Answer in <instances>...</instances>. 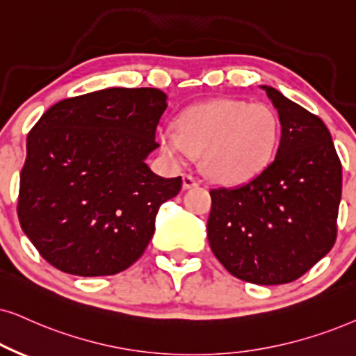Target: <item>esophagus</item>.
<instances>
[{
    "label": "esophagus",
    "instance_id": "obj_1",
    "mask_svg": "<svg viewBox=\"0 0 356 356\" xmlns=\"http://www.w3.org/2000/svg\"><path fill=\"white\" fill-rule=\"evenodd\" d=\"M182 186H184V188L197 187V186H199V181H197V179L193 177L192 174H184V177H182Z\"/></svg>",
    "mask_w": 356,
    "mask_h": 356
}]
</instances>
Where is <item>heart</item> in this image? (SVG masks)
<instances>
[{"instance_id": "obj_1", "label": "heart", "mask_w": 356, "mask_h": 356, "mask_svg": "<svg viewBox=\"0 0 356 356\" xmlns=\"http://www.w3.org/2000/svg\"><path fill=\"white\" fill-rule=\"evenodd\" d=\"M281 139L274 108L235 98H220L187 108L177 129L165 126L159 141L175 163L188 152L200 154L207 175L223 184H240L266 169Z\"/></svg>"}]
</instances>
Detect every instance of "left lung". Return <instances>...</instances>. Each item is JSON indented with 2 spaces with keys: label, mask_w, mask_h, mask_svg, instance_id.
Returning a JSON list of instances; mask_svg holds the SVG:
<instances>
[{
  "label": "left lung",
  "mask_w": 356,
  "mask_h": 356,
  "mask_svg": "<svg viewBox=\"0 0 356 356\" xmlns=\"http://www.w3.org/2000/svg\"><path fill=\"white\" fill-rule=\"evenodd\" d=\"M263 88L281 120L276 157L241 186L211 188L207 236L228 273L274 286L299 279L334 246L341 163L318 116Z\"/></svg>",
  "instance_id": "obj_1"
}]
</instances>
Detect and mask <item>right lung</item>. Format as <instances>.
Here are the masks:
<instances>
[{
    "instance_id": "right-lung-1",
    "label": "right lung",
    "mask_w": 356,
    "mask_h": 356,
    "mask_svg": "<svg viewBox=\"0 0 356 356\" xmlns=\"http://www.w3.org/2000/svg\"><path fill=\"white\" fill-rule=\"evenodd\" d=\"M157 88H105L56 103L28 134L17 217L39 254L75 276H111L141 258L182 177L147 168L168 106Z\"/></svg>"
}]
</instances>
